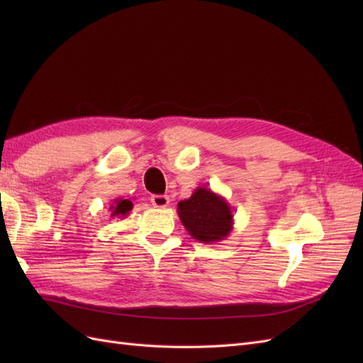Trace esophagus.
<instances>
[{
  "label": "esophagus",
  "instance_id": "esophagus-1",
  "mask_svg": "<svg viewBox=\"0 0 363 363\" xmlns=\"http://www.w3.org/2000/svg\"><path fill=\"white\" fill-rule=\"evenodd\" d=\"M151 203H152V206H155V207L163 208V207H168L169 199H168V195H152L151 196Z\"/></svg>",
  "mask_w": 363,
  "mask_h": 363
}]
</instances>
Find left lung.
<instances>
[{
  "instance_id": "obj_1",
  "label": "left lung",
  "mask_w": 363,
  "mask_h": 363,
  "mask_svg": "<svg viewBox=\"0 0 363 363\" xmlns=\"http://www.w3.org/2000/svg\"><path fill=\"white\" fill-rule=\"evenodd\" d=\"M177 213L188 233L199 242L213 244L233 230V211L224 196L200 186L177 204Z\"/></svg>"
}]
</instances>
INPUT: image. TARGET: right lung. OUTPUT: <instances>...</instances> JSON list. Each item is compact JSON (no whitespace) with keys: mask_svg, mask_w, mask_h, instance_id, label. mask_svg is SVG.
Instances as JSON below:
<instances>
[{"mask_svg":"<svg viewBox=\"0 0 363 363\" xmlns=\"http://www.w3.org/2000/svg\"><path fill=\"white\" fill-rule=\"evenodd\" d=\"M131 208H133V203L130 200H124V199H116L112 204H111V211H112V218H125L130 212Z\"/></svg>","mask_w":363,"mask_h":363,"instance_id":"add662e5","label":"right lung"}]
</instances>
